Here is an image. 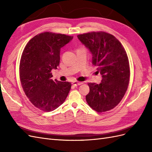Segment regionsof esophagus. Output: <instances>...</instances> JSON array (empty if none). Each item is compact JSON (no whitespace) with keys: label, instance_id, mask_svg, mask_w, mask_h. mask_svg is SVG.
<instances>
[{"label":"esophagus","instance_id":"34e87169","mask_svg":"<svg viewBox=\"0 0 152 152\" xmlns=\"http://www.w3.org/2000/svg\"><path fill=\"white\" fill-rule=\"evenodd\" d=\"M83 84V82H77V81H74L72 82V84L74 85V86H80L81 84Z\"/></svg>","mask_w":152,"mask_h":152}]
</instances>
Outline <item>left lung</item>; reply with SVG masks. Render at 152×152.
I'll use <instances>...</instances> for the list:
<instances>
[{
	"label": "left lung",
	"mask_w": 152,
	"mask_h": 152,
	"mask_svg": "<svg viewBox=\"0 0 152 152\" xmlns=\"http://www.w3.org/2000/svg\"><path fill=\"white\" fill-rule=\"evenodd\" d=\"M77 37L89 50L92 63L102 77L99 84H88L87 103L98 112L108 111L121 102L129 82V63L125 49L113 35L104 31L90 32Z\"/></svg>",
	"instance_id": "1"
}]
</instances>
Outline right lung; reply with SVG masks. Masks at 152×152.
Here are the masks:
<instances>
[{
  "mask_svg": "<svg viewBox=\"0 0 152 152\" xmlns=\"http://www.w3.org/2000/svg\"><path fill=\"white\" fill-rule=\"evenodd\" d=\"M73 37L44 32L32 38L23 51L20 64L21 86L31 103L42 111L58 108L71 89L70 82L53 80L51 70L59 66L61 48Z\"/></svg>",
  "mask_w": 152,
  "mask_h": 152,
  "instance_id": "add662e5",
  "label": "right lung"
}]
</instances>
